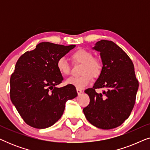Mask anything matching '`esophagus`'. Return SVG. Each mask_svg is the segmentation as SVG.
Here are the masks:
<instances>
[{"instance_id": "1", "label": "esophagus", "mask_w": 150, "mask_h": 150, "mask_svg": "<svg viewBox=\"0 0 150 150\" xmlns=\"http://www.w3.org/2000/svg\"><path fill=\"white\" fill-rule=\"evenodd\" d=\"M76 91H77V93H78V94H79V95H80V94H81V93H83V91H82V90L80 89H76Z\"/></svg>"}]
</instances>
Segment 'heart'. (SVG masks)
Instances as JSON below:
<instances>
[{"label": "heart", "instance_id": "obj_1", "mask_svg": "<svg viewBox=\"0 0 150 150\" xmlns=\"http://www.w3.org/2000/svg\"><path fill=\"white\" fill-rule=\"evenodd\" d=\"M74 63H82L79 76H72L66 80L67 85H73L77 89H83L91 83L92 77L98 78L102 71V63L98 58L93 57L91 51L85 49H79L71 55ZM57 68L63 76H67L70 73V65L63 57L57 61Z\"/></svg>", "mask_w": 150, "mask_h": 150}]
</instances>
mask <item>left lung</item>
<instances>
[{
  "label": "left lung",
  "instance_id": "1",
  "mask_svg": "<svg viewBox=\"0 0 150 150\" xmlns=\"http://www.w3.org/2000/svg\"><path fill=\"white\" fill-rule=\"evenodd\" d=\"M93 49L100 52L103 66L93 87L85 91L90 102L83 108V112L94 126L108 130L120 126L130 116L139 81L132 60L113 42L100 40ZM97 88L105 90L98 94Z\"/></svg>",
  "mask_w": 150,
  "mask_h": 150
}]
</instances>
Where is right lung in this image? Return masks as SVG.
Here are the masks:
<instances>
[{"mask_svg":"<svg viewBox=\"0 0 150 150\" xmlns=\"http://www.w3.org/2000/svg\"><path fill=\"white\" fill-rule=\"evenodd\" d=\"M74 47L42 42L18 59L10 78V98L28 126H52L62 116L67 100L78 96L73 85L56 87L63 81L57 61Z\"/></svg>","mask_w":150,"mask_h":150,"instance_id":"1","label":"right lung"}]
</instances>
